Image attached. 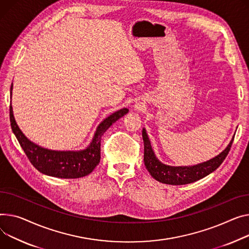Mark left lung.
<instances>
[{"instance_id": "8db88e82", "label": "left lung", "mask_w": 249, "mask_h": 249, "mask_svg": "<svg viewBox=\"0 0 249 249\" xmlns=\"http://www.w3.org/2000/svg\"><path fill=\"white\" fill-rule=\"evenodd\" d=\"M142 137L144 142V164L146 169L155 180L161 183L171 185L192 183L216 170L227 156L234 138L231 139L222 152L205 162L191 165V166H170V165L162 163L156 157L145 128L142 130Z\"/></svg>"}]
</instances>
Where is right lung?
<instances>
[{"instance_id":"right-lung-1","label":"right lung","mask_w":249,"mask_h":249,"mask_svg":"<svg viewBox=\"0 0 249 249\" xmlns=\"http://www.w3.org/2000/svg\"><path fill=\"white\" fill-rule=\"evenodd\" d=\"M12 91L13 83L11 86V98ZM128 112L129 109L122 108L109 115L98 125L92 141L85 149L72 151L52 150V149L44 148L28 139L16 122L12 105L10 106V121L13 133L18 139L33 166L41 173L48 176L74 179L84 177L95 169L101 158L100 146L102 135L113 123L123 117Z\"/></svg>"}]
</instances>
